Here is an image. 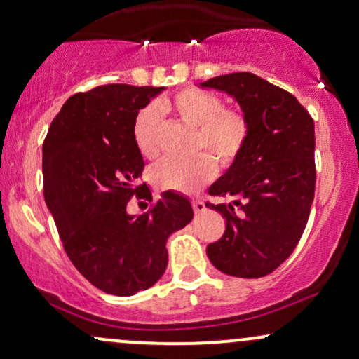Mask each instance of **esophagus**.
Instances as JSON below:
<instances>
[{
  "instance_id": "1",
  "label": "esophagus",
  "mask_w": 359,
  "mask_h": 359,
  "mask_svg": "<svg viewBox=\"0 0 359 359\" xmlns=\"http://www.w3.org/2000/svg\"><path fill=\"white\" fill-rule=\"evenodd\" d=\"M192 208H194V212H196V214L204 212V211H205V204H204V201H201V199L192 201Z\"/></svg>"
}]
</instances>
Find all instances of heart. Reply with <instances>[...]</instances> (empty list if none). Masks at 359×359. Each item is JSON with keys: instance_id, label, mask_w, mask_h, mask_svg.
I'll return each mask as SVG.
<instances>
[{"instance_id": "b5f03b06", "label": "heart", "mask_w": 359, "mask_h": 359, "mask_svg": "<svg viewBox=\"0 0 359 359\" xmlns=\"http://www.w3.org/2000/svg\"><path fill=\"white\" fill-rule=\"evenodd\" d=\"M160 111L175 114L187 126L196 128L194 150H208L222 167L231 165L248 140L250 125L241 111L222 109L217 96L201 89L180 90L158 108L140 111L133 125V138L145 158L158 155ZM216 167L208 155L191 160H163L151 170V182L162 191L194 192L212 179Z\"/></svg>"}]
</instances>
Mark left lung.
Listing matches in <instances>:
<instances>
[{"instance_id":"8db88e82","label":"left lung","mask_w":359,"mask_h":359,"mask_svg":"<svg viewBox=\"0 0 359 359\" xmlns=\"http://www.w3.org/2000/svg\"><path fill=\"white\" fill-rule=\"evenodd\" d=\"M201 88L229 94L250 125L241 154L209 187L229 203L205 204L226 219L221 240L205 251L222 273L265 277L306 229L316 191L314 121L290 93L251 72L212 77Z\"/></svg>"}]
</instances>
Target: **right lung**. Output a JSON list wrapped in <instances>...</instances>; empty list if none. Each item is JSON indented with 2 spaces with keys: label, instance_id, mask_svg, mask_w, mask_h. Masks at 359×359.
<instances>
[{
  "label": "right lung",
  "instance_id": "right-lung-1",
  "mask_svg": "<svg viewBox=\"0 0 359 359\" xmlns=\"http://www.w3.org/2000/svg\"><path fill=\"white\" fill-rule=\"evenodd\" d=\"M163 89L109 84L74 94L43 142V197L65 253L94 287L119 297L158 282L167 238L194 216L187 197L174 191L162 192L142 216L126 211L145 185L135 187L145 167L135 119ZM145 196L151 201L150 191Z\"/></svg>",
  "mask_w": 359,
  "mask_h": 359
}]
</instances>
